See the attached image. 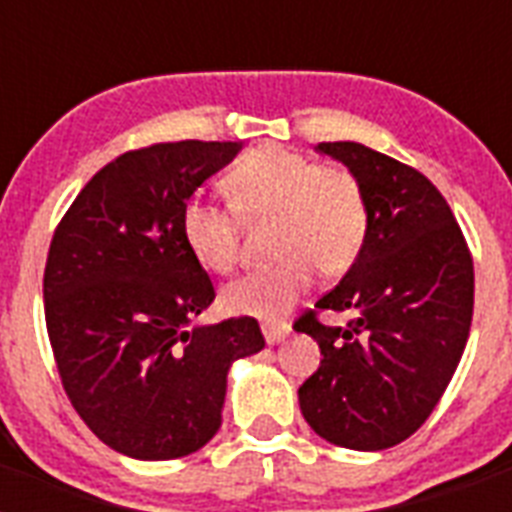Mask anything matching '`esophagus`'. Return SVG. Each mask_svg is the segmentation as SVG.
Segmentation results:
<instances>
[{
  "instance_id": "esophagus-1",
  "label": "esophagus",
  "mask_w": 512,
  "mask_h": 512,
  "mask_svg": "<svg viewBox=\"0 0 512 512\" xmlns=\"http://www.w3.org/2000/svg\"><path fill=\"white\" fill-rule=\"evenodd\" d=\"M289 329H292L289 324H265L263 327L265 342H268V345H279V342L289 335Z\"/></svg>"
}]
</instances>
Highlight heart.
Here are the masks:
<instances>
[{"label":"heart","instance_id":"1","mask_svg":"<svg viewBox=\"0 0 512 512\" xmlns=\"http://www.w3.org/2000/svg\"><path fill=\"white\" fill-rule=\"evenodd\" d=\"M223 191L231 207L193 196L180 212L185 247L196 263L212 273L233 271L241 220H273V255L281 257L223 289L231 313L279 321L311 289L316 268L340 276L364 249L369 204L361 180L342 164L260 146L225 172Z\"/></svg>","mask_w":512,"mask_h":512}]
</instances>
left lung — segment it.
I'll return each mask as SVG.
<instances>
[{
  "instance_id": "left-lung-1",
  "label": "left lung",
  "mask_w": 512,
  "mask_h": 512,
  "mask_svg": "<svg viewBox=\"0 0 512 512\" xmlns=\"http://www.w3.org/2000/svg\"><path fill=\"white\" fill-rule=\"evenodd\" d=\"M361 180L364 249L332 292L295 321L321 348L300 385L305 422L329 444L380 452L412 436L444 396L473 321V257L436 185L361 143H319ZM321 310L350 312L327 328Z\"/></svg>"
}]
</instances>
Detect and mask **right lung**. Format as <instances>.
I'll return each instance as SVG.
<instances>
[{"label":"right lung","mask_w":512,"mask_h":512,"mask_svg":"<svg viewBox=\"0 0 512 512\" xmlns=\"http://www.w3.org/2000/svg\"><path fill=\"white\" fill-rule=\"evenodd\" d=\"M241 143H156L84 185L52 236L44 319L60 382L87 428L135 460H175L220 428L225 377L265 348L249 316L193 327L215 300L180 212Z\"/></svg>","instance_id":"1"}]
</instances>
